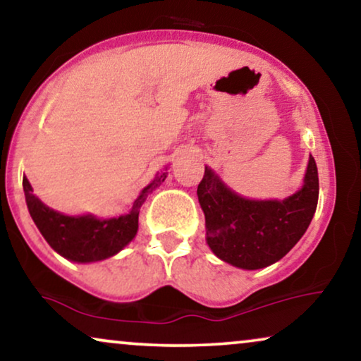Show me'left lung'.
I'll return each mask as SVG.
<instances>
[{"instance_id": "left-lung-1", "label": "left lung", "mask_w": 361, "mask_h": 361, "mask_svg": "<svg viewBox=\"0 0 361 361\" xmlns=\"http://www.w3.org/2000/svg\"><path fill=\"white\" fill-rule=\"evenodd\" d=\"M197 195L210 250L236 268L261 269L288 255L307 230L319 200L317 164L310 156L302 189L284 200L245 199L209 167Z\"/></svg>"}]
</instances>
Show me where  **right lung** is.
<instances>
[{"instance_id": "add662e5", "label": "right lung", "mask_w": 361, "mask_h": 361, "mask_svg": "<svg viewBox=\"0 0 361 361\" xmlns=\"http://www.w3.org/2000/svg\"><path fill=\"white\" fill-rule=\"evenodd\" d=\"M164 179L166 172H162L145 187L133 204L130 214L106 220L93 215L68 216L49 209L32 194V187L26 177H23V189L29 214L51 248L75 263H92L116 255L135 238L141 205L145 204L147 194Z\"/></svg>"}]
</instances>
